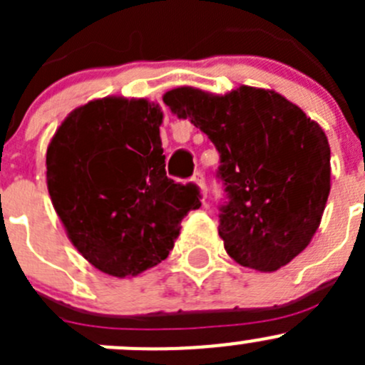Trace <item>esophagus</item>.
<instances>
[{"instance_id": "1", "label": "esophagus", "mask_w": 365, "mask_h": 365, "mask_svg": "<svg viewBox=\"0 0 365 365\" xmlns=\"http://www.w3.org/2000/svg\"><path fill=\"white\" fill-rule=\"evenodd\" d=\"M192 182L197 185V189H200L201 197H203V201H205V200H206V183H205V175H203V173H201V171L194 173Z\"/></svg>"}]
</instances>
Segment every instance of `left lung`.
Here are the masks:
<instances>
[{"label": "left lung", "mask_w": 365, "mask_h": 365, "mask_svg": "<svg viewBox=\"0 0 365 365\" xmlns=\"http://www.w3.org/2000/svg\"><path fill=\"white\" fill-rule=\"evenodd\" d=\"M162 101L208 135L230 201L219 237L242 267L275 272L311 244L330 194V145L318 121L264 88L224 95L180 86Z\"/></svg>", "instance_id": "1"}]
</instances>
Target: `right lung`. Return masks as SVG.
Returning <instances> with one entry per match:
<instances>
[{
  "instance_id": "1",
  "label": "right lung",
  "mask_w": 365,
  "mask_h": 365,
  "mask_svg": "<svg viewBox=\"0 0 365 365\" xmlns=\"http://www.w3.org/2000/svg\"><path fill=\"white\" fill-rule=\"evenodd\" d=\"M162 118L148 98H95L73 109L47 146V190L68 240L113 277L164 261L183 217L201 206L196 187L165 176Z\"/></svg>"
}]
</instances>
